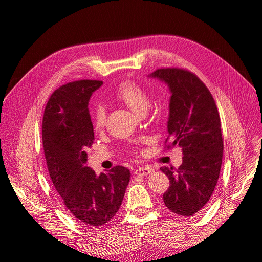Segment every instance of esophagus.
Segmentation results:
<instances>
[{
	"mask_svg": "<svg viewBox=\"0 0 262 262\" xmlns=\"http://www.w3.org/2000/svg\"><path fill=\"white\" fill-rule=\"evenodd\" d=\"M150 171H152V169L149 167H144V166H142V167H138L136 171H134V173H136V176L138 177H142V176H147L148 173H150Z\"/></svg>",
	"mask_w": 262,
	"mask_h": 262,
	"instance_id": "34e87169",
	"label": "esophagus"
}]
</instances>
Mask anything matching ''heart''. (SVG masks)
I'll use <instances>...</instances> for the list:
<instances>
[{"instance_id": "heart-1", "label": "heart", "mask_w": 262, "mask_h": 262, "mask_svg": "<svg viewBox=\"0 0 262 262\" xmlns=\"http://www.w3.org/2000/svg\"><path fill=\"white\" fill-rule=\"evenodd\" d=\"M116 97L140 115L146 112L149 106V97L145 90L132 81H124L119 85L116 90ZM105 109L98 107L94 113V124L97 129H100L105 125Z\"/></svg>"}]
</instances>
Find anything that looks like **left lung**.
<instances>
[{"label":"left lung","instance_id":"obj_1","mask_svg":"<svg viewBox=\"0 0 262 262\" xmlns=\"http://www.w3.org/2000/svg\"><path fill=\"white\" fill-rule=\"evenodd\" d=\"M148 77L168 86V147L178 145L184 155L178 169L161 167L170 181L164 203L178 215L192 216L207 204L220 176L223 139L215 101L207 86L189 71L158 69Z\"/></svg>","mask_w":262,"mask_h":262}]
</instances>
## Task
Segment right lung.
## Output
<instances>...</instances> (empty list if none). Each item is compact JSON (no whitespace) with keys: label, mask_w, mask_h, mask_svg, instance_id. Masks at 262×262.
<instances>
[{"label":"right lung","mask_w":262,"mask_h":262,"mask_svg":"<svg viewBox=\"0 0 262 262\" xmlns=\"http://www.w3.org/2000/svg\"><path fill=\"white\" fill-rule=\"evenodd\" d=\"M101 85V81L82 80L59 87L42 119V144L52 184L68 211L85 227L104 225L116 215L131 178L123 166L99 175L86 166V148L94 141L89 101Z\"/></svg>","instance_id":"1"}]
</instances>
